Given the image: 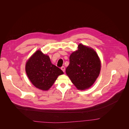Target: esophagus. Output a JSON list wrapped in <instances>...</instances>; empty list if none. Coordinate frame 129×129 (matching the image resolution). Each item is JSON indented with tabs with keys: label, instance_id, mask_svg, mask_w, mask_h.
<instances>
[{
	"label": "esophagus",
	"instance_id": "34e87169",
	"mask_svg": "<svg viewBox=\"0 0 129 129\" xmlns=\"http://www.w3.org/2000/svg\"><path fill=\"white\" fill-rule=\"evenodd\" d=\"M61 69H62V70L64 72H65V67L64 66H62V67H61Z\"/></svg>",
	"mask_w": 129,
	"mask_h": 129
}]
</instances>
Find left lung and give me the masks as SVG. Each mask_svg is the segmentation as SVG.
Masks as SVG:
<instances>
[{
	"label": "left lung",
	"instance_id": "1",
	"mask_svg": "<svg viewBox=\"0 0 129 129\" xmlns=\"http://www.w3.org/2000/svg\"><path fill=\"white\" fill-rule=\"evenodd\" d=\"M70 63L66 73L79 90H85L93 84L99 77L101 67L100 58L92 48L82 44L69 57Z\"/></svg>",
	"mask_w": 129,
	"mask_h": 129
}]
</instances>
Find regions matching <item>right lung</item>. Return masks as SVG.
I'll list each match as a JSON object with an SVG mask.
<instances>
[{
    "instance_id": "obj_1",
    "label": "right lung",
    "mask_w": 129,
    "mask_h": 129,
    "mask_svg": "<svg viewBox=\"0 0 129 129\" xmlns=\"http://www.w3.org/2000/svg\"><path fill=\"white\" fill-rule=\"evenodd\" d=\"M26 75L31 83L39 89L48 90L63 75V71L53 65L47 55L38 50L28 60L25 65Z\"/></svg>"
}]
</instances>
